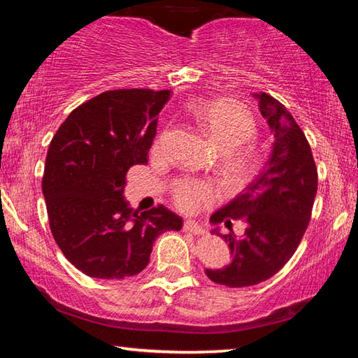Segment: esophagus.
<instances>
[{
    "label": "esophagus",
    "mask_w": 358,
    "mask_h": 358,
    "mask_svg": "<svg viewBox=\"0 0 358 358\" xmlns=\"http://www.w3.org/2000/svg\"><path fill=\"white\" fill-rule=\"evenodd\" d=\"M183 229L187 230V232H192V234H196V235L207 234V230H205V227L202 226V224H199L196 221H185Z\"/></svg>",
    "instance_id": "obj_1"
}]
</instances>
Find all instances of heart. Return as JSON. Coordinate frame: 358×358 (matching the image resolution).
Instances as JSON below:
<instances>
[{"mask_svg": "<svg viewBox=\"0 0 358 358\" xmlns=\"http://www.w3.org/2000/svg\"><path fill=\"white\" fill-rule=\"evenodd\" d=\"M199 124L216 143L222 155L224 173L230 178H241L248 172V157L237 151L251 142L256 134V123L243 107L232 101L220 99L199 102L194 106ZM213 199V187L202 181H180L175 186V202L185 211H194Z\"/></svg>", "mask_w": 358, "mask_h": 358, "instance_id": "b5f03b06", "label": "heart"}]
</instances>
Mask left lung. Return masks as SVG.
I'll return each mask as SVG.
<instances>
[{
  "mask_svg": "<svg viewBox=\"0 0 358 358\" xmlns=\"http://www.w3.org/2000/svg\"><path fill=\"white\" fill-rule=\"evenodd\" d=\"M275 137L268 161L241 194L210 216L211 232L229 243L232 260L207 268L211 281L227 287L254 286L276 275L299 248L317 192L311 147L286 107L266 93H254ZM245 222V234L222 236L219 224Z\"/></svg>",
  "mask_w": 358,
  "mask_h": 358,
  "instance_id": "8db88e82",
  "label": "left lung"
}]
</instances>
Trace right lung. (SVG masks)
Masks as SVG:
<instances>
[{
  "instance_id": "obj_1",
  "label": "right lung",
  "mask_w": 358,
  "mask_h": 358,
  "mask_svg": "<svg viewBox=\"0 0 358 358\" xmlns=\"http://www.w3.org/2000/svg\"><path fill=\"white\" fill-rule=\"evenodd\" d=\"M169 99V90L101 93L72 110L52 138L42 178L48 222L66 259L85 275L141 273L155 240L183 226L162 205L137 213L124 199L126 172L147 164Z\"/></svg>"
}]
</instances>
